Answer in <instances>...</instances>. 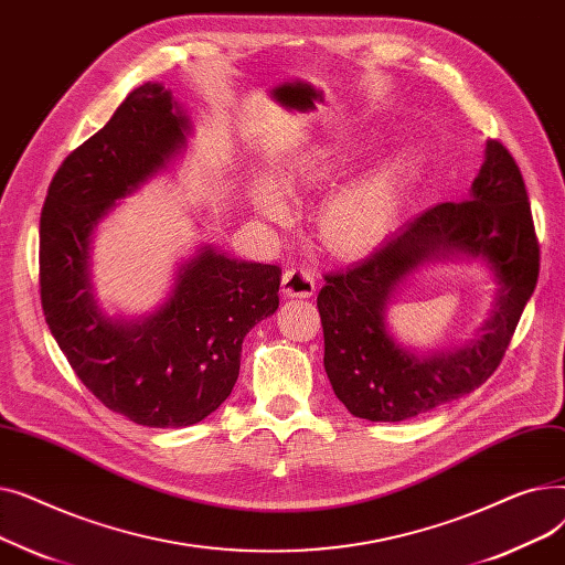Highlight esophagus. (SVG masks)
I'll list each match as a JSON object with an SVG mask.
<instances>
[{"instance_id":"obj_1","label":"esophagus","mask_w":565,"mask_h":565,"mask_svg":"<svg viewBox=\"0 0 565 565\" xmlns=\"http://www.w3.org/2000/svg\"><path fill=\"white\" fill-rule=\"evenodd\" d=\"M281 290L286 298H313L316 292L313 275L305 270V267H290V270L284 273Z\"/></svg>"}]
</instances>
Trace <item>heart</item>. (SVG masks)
Masks as SVG:
<instances>
[{
    "mask_svg": "<svg viewBox=\"0 0 565 565\" xmlns=\"http://www.w3.org/2000/svg\"><path fill=\"white\" fill-rule=\"evenodd\" d=\"M417 167L409 148L384 158L369 173L337 190L318 211V233L322 243L339 256H360L375 249L390 235L407 192V183ZM330 178V167L311 156L288 173L292 190L316 192ZM252 203L256 211L275 222L290 217L288 188L279 175L260 171L252 183Z\"/></svg>",
    "mask_w": 565,
    "mask_h": 565,
    "instance_id": "b5f03b06",
    "label": "heart"
}]
</instances>
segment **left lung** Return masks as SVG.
Wrapping results in <instances>:
<instances>
[{
  "mask_svg": "<svg viewBox=\"0 0 565 565\" xmlns=\"http://www.w3.org/2000/svg\"><path fill=\"white\" fill-rule=\"evenodd\" d=\"M454 257L481 259L498 284L480 334L454 351L398 344L386 324L395 290L422 264ZM539 260L522 173L507 148L488 141L467 201L428 207L371 256L324 275L318 311L337 398L360 419L405 422L479 390L511 343L539 281Z\"/></svg>",
  "mask_w": 565,
  "mask_h": 565,
  "instance_id": "obj_1",
  "label": "left lung"
}]
</instances>
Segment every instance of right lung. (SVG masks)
<instances>
[{"instance_id":"add662e5","label":"right lung","mask_w":565,"mask_h":565,"mask_svg":"<svg viewBox=\"0 0 565 565\" xmlns=\"http://www.w3.org/2000/svg\"><path fill=\"white\" fill-rule=\"evenodd\" d=\"M192 121L158 82L137 86L54 173L41 213V302L54 341L105 407L148 428H183L233 392L247 332L279 309L277 265L201 245L164 302L109 316L92 281V243L118 201L185 151Z\"/></svg>"}]
</instances>
